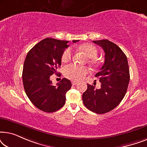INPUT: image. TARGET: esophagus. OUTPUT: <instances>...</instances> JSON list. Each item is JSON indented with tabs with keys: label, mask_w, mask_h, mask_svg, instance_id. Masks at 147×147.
<instances>
[{
	"label": "esophagus",
	"mask_w": 147,
	"mask_h": 147,
	"mask_svg": "<svg viewBox=\"0 0 147 147\" xmlns=\"http://www.w3.org/2000/svg\"><path fill=\"white\" fill-rule=\"evenodd\" d=\"M78 83H77V82H71V84H72V86H76V84H77Z\"/></svg>",
	"instance_id": "34e87169"
}]
</instances>
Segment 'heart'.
Segmentation results:
<instances>
[{"mask_svg":"<svg viewBox=\"0 0 147 147\" xmlns=\"http://www.w3.org/2000/svg\"><path fill=\"white\" fill-rule=\"evenodd\" d=\"M80 49L84 51L86 56L89 58L88 63L94 67L99 66V62L96 59L98 55V50L96 46L91 43H85L80 47ZM74 56L72 47H69L64 50L61 55V61L65 63L71 59ZM88 69L86 67L79 66L76 64H69L63 68V74L68 79L74 81H79L88 74Z\"/></svg>","mask_w":147,"mask_h":147,"instance_id":"b5f03b06","label":"heart"}]
</instances>
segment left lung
Segmentation results:
<instances>
[{
    "instance_id": "obj_1",
    "label": "left lung",
    "mask_w": 147,
    "mask_h": 147,
    "mask_svg": "<svg viewBox=\"0 0 147 147\" xmlns=\"http://www.w3.org/2000/svg\"><path fill=\"white\" fill-rule=\"evenodd\" d=\"M103 48L105 53L104 63L96 74L101 87L88 84L87 90L82 95L84 106L96 114L111 111L120 103L127 91L130 81L127 57L115 43L107 39L93 41Z\"/></svg>"
}]
</instances>
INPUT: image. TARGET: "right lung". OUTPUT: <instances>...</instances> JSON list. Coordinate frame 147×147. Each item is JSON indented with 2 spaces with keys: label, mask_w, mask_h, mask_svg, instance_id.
<instances>
[{
  "label": "right lung",
  "mask_w": 147,
  "mask_h": 147,
  "mask_svg": "<svg viewBox=\"0 0 147 147\" xmlns=\"http://www.w3.org/2000/svg\"><path fill=\"white\" fill-rule=\"evenodd\" d=\"M68 42L46 38L36 44L26 56L22 74L24 89L32 103L43 112H54L63 107L66 92L71 87V82L66 78L57 86H53L50 80L61 65V55L69 47Z\"/></svg>",
  "instance_id": "obj_1"
}]
</instances>
